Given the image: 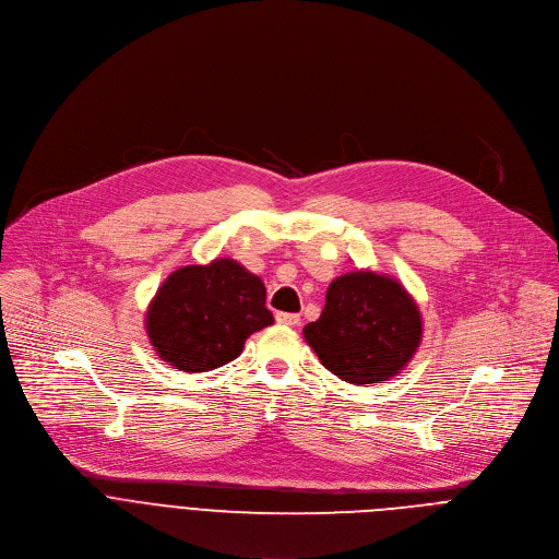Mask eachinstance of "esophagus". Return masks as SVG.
Wrapping results in <instances>:
<instances>
[{
  "instance_id": "34e87169",
  "label": "esophagus",
  "mask_w": 559,
  "mask_h": 559,
  "mask_svg": "<svg viewBox=\"0 0 559 559\" xmlns=\"http://www.w3.org/2000/svg\"><path fill=\"white\" fill-rule=\"evenodd\" d=\"M275 320H277V324H284V326L299 324V316L297 313H277Z\"/></svg>"
}]
</instances>
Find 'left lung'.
<instances>
[{"mask_svg": "<svg viewBox=\"0 0 559 559\" xmlns=\"http://www.w3.org/2000/svg\"><path fill=\"white\" fill-rule=\"evenodd\" d=\"M304 337L340 380L361 386L395 378L421 342V313L389 275L355 271L331 282L318 322Z\"/></svg>", "mask_w": 559, "mask_h": 559, "instance_id": "8db88e82", "label": "left lung"}]
</instances>
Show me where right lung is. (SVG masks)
<instances>
[{
    "mask_svg": "<svg viewBox=\"0 0 559 559\" xmlns=\"http://www.w3.org/2000/svg\"><path fill=\"white\" fill-rule=\"evenodd\" d=\"M271 324L264 282L230 258L177 269L146 311L153 348L183 373H206L233 361L248 335Z\"/></svg>",
    "mask_w": 559,
    "mask_h": 559,
    "instance_id": "1",
    "label": "right lung"
}]
</instances>
